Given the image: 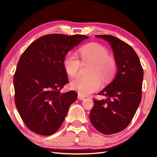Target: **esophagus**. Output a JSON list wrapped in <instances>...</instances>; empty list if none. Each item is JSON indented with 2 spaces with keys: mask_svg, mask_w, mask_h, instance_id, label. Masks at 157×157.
Wrapping results in <instances>:
<instances>
[{
  "mask_svg": "<svg viewBox=\"0 0 157 157\" xmlns=\"http://www.w3.org/2000/svg\"><path fill=\"white\" fill-rule=\"evenodd\" d=\"M78 99L79 100H84L85 99V97H84V96H82V95H78Z\"/></svg>",
  "mask_w": 157,
  "mask_h": 157,
  "instance_id": "34e87169",
  "label": "esophagus"
}]
</instances>
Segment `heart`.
<instances>
[{"instance_id": "1", "label": "heart", "mask_w": 157, "mask_h": 157, "mask_svg": "<svg viewBox=\"0 0 157 157\" xmlns=\"http://www.w3.org/2000/svg\"><path fill=\"white\" fill-rule=\"evenodd\" d=\"M79 55L83 63H93L88 77H81L71 82L72 89L81 95H89L96 91L101 86V79L107 81L116 71V62L109 55L107 49L99 44L92 43L82 46ZM63 67L66 73L75 78L80 74L82 62L75 53L70 52L63 60Z\"/></svg>"}]
</instances>
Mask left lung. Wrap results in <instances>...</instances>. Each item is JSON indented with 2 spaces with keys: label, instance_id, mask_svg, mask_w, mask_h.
<instances>
[{
  "label": "left lung",
  "instance_id": "1",
  "mask_svg": "<svg viewBox=\"0 0 157 157\" xmlns=\"http://www.w3.org/2000/svg\"><path fill=\"white\" fill-rule=\"evenodd\" d=\"M95 36L111 45L118 68L113 80L98 93L107 99H94L89 114L95 128L109 135L125 129L136 113L142 98L143 69L139 56L129 44L107 34Z\"/></svg>",
  "mask_w": 157,
  "mask_h": 157
}]
</instances>
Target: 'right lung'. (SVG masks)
Returning <instances> with one entry per match:
<instances>
[{"instance_id": "obj_1", "label": "right lung", "mask_w": 157, "mask_h": 157, "mask_svg": "<svg viewBox=\"0 0 157 157\" xmlns=\"http://www.w3.org/2000/svg\"><path fill=\"white\" fill-rule=\"evenodd\" d=\"M89 36L50 34L33 42L21 55L14 75V102L32 132L50 136L64 121L78 94L61 93L68 83L63 67L66 53Z\"/></svg>"}]
</instances>
